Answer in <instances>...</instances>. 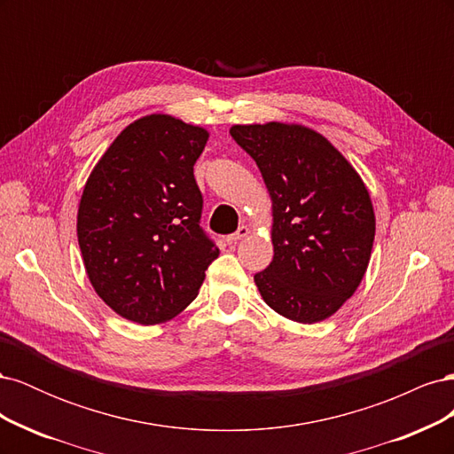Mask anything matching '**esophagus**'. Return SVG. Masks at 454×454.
<instances>
[{"label": "esophagus", "mask_w": 454, "mask_h": 454, "mask_svg": "<svg viewBox=\"0 0 454 454\" xmlns=\"http://www.w3.org/2000/svg\"><path fill=\"white\" fill-rule=\"evenodd\" d=\"M248 235H250V229L246 227V225H240V227L237 229V232H232V235L227 237V242H229V244H237L239 240L246 239Z\"/></svg>", "instance_id": "esophagus-1"}]
</instances>
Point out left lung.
I'll return each instance as SVG.
<instances>
[{
  "mask_svg": "<svg viewBox=\"0 0 454 454\" xmlns=\"http://www.w3.org/2000/svg\"><path fill=\"white\" fill-rule=\"evenodd\" d=\"M229 132L272 199L274 257L254 277L261 297L294 322L325 320L360 286L373 248L375 214L362 177L307 127L267 122Z\"/></svg>",
  "mask_w": 454,
  "mask_h": 454,
  "instance_id": "obj_1",
  "label": "left lung"
}]
</instances>
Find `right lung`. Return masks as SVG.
I'll return each mask as SVG.
<instances>
[{"mask_svg":"<svg viewBox=\"0 0 454 454\" xmlns=\"http://www.w3.org/2000/svg\"><path fill=\"white\" fill-rule=\"evenodd\" d=\"M208 140L170 115L134 121L87 180L77 239L92 287L107 307L142 325L180 314L219 255L200 227L193 167Z\"/></svg>","mask_w":454,"mask_h":454,"instance_id":"right-lung-1","label":"right lung"}]
</instances>
